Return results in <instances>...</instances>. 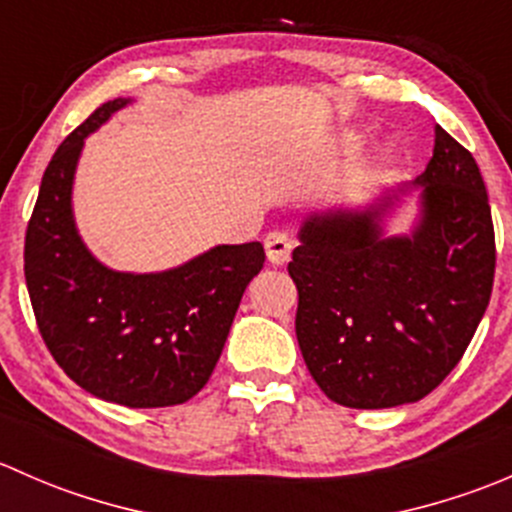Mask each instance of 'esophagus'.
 I'll return each instance as SVG.
<instances>
[{
  "label": "esophagus",
  "instance_id": "34e87169",
  "mask_svg": "<svg viewBox=\"0 0 512 512\" xmlns=\"http://www.w3.org/2000/svg\"><path fill=\"white\" fill-rule=\"evenodd\" d=\"M265 250L272 265H285L294 250V240L287 235V232L275 230L265 237Z\"/></svg>",
  "mask_w": 512,
  "mask_h": 512
}]
</instances>
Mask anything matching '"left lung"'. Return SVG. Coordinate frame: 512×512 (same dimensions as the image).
Here are the masks:
<instances>
[{"mask_svg": "<svg viewBox=\"0 0 512 512\" xmlns=\"http://www.w3.org/2000/svg\"><path fill=\"white\" fill-rule=\"evenodd\" d=\"M422 188L411 236H384L401 194ZM297 342L319 389L349 409L431 394L471 344L495 275V232L476 158L436 126L411 185L364 210L312 213L289 262Z\"/></svg>", "mask_w": 512, "mask_h": 512, "instance_id": "obj_1", "label": "left lung"}]
</instances>
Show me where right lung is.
<instances>
[{"label": "right lung", "mask_w": 512, "mask_h": 512, "mask_svg": "<svg viewBox=\"0 0 512 512\" xmlns=\"http://www.w3.org/2000/svg\"><path fill=\"white\" fill-rule=\"evenodd\" d=\"M131 98L98 106L56 148L24 242V277L44 344L71 381L111 404L158 409L193 399L213 374L260 242L218 245L165 272H116L81 240L71 188L84 141Z\"/></svg>", "instance_id": "right-lung-1"}]
</instances>
